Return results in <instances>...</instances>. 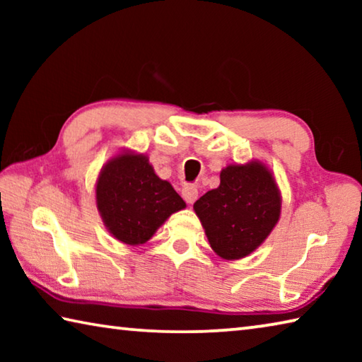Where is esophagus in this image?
I'll list each match as a JSON object with an SVG mask.
<instances>
[{
    "instance_id": "34e87169",
    "label": "esophagus",
    "mask_w": 362,
    "mask_h": 362,
    "mask_svg": "<svg viewBox=\"0 0 362 362\" xmlns=\"http://www.w3.org/2000/svg\"><path fill=\"white\" fill-rule=\"evenodd\" d=\"M182 196L187 203L193 204L196 198H198V188H196V185H193V183H187V185H183L182 188Z\"/></svg>"
}]
</instances>
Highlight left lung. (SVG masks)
<instances>
[{"mask_svg":"<svg viewBox=\"0 0 362 362\" xmlns=\"http://www.w3.org/2000/svg\"><path fill=\"white\" fill-rule=\"evenodd\" d=\"M214 252L243 259L265 241L276 225L281 198L272 173L260 163L225 168L220 185L194 203Z\"/></svg>","mask_w":362,"mask_h":362,"instance_id":"1","label":"left lung"}]
</instances>
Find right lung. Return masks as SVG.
I'll use <instances>...</instances> for the list:
<instances>
[{
  "mask_svg": "<svg viewBox=\"0 0 362 362\" xmlns=\"http://www.w3.org/2000/svg\"><path fill=\"white\" fill-rule=\"evenodd\" d=\"M97 207L110 233L136 246L150 240L170 214L185 207L169 182L161 180L144 155H119L97 180Z\"/></svg>",
  "mask_w": 362,
  "mask_h": 362,
  "instance_id": "add662e5",
  "label": "right lung"
}]
</instances>
